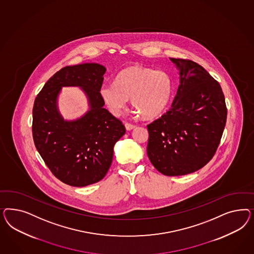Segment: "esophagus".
<instances>
[{
    "instance_id": "obj_1",
    "label": "esophagus",
    "mask_w": 254,
    "mask_h": 254,
    "mask_svg": "<svg viewBox=\"0 0 254 254\" xmlns=\"http://www.w3.org/2000/svg\"><path fill=\"white\" fill-rule=\"evenodd\" d=\"M125 127H126L127 130H131V129H133V128L136 127V125L131 123H126L125 124Z\"/></svg>"
}]
</instances>
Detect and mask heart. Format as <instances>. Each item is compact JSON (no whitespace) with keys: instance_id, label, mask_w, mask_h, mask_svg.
Returning a JSON list of instances; mask_svg holds the SVG:
<instances>
[{"instance_id":"1","label":"heart","mask_w":254,"mask_h":254,"mask_svg":"<svg viewBox=\"0 0 254 254\" xmlns=\"http://www.w3.org/2000/svg\"><path fill=\"white\" fill-rule=\"evenodd\" d=\"M172 80L164 70L132 66L118 73L116 82L101 85L100 95L111 113L119 116L128 99L145 119L161 116L172 96Z\"/></svg>"}]
</instances>
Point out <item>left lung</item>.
I'll use <instances>...</instances> for the list:
<instances>
[{"label": "left lung", "instance_id": "1", "mask_svg": "<svg viewBox=\"0 0 254 254\" xmlns=\"http://www.w3.org/2000/svg\"><path fill=\"white\" fill-rule=\"evenodd\" d=\"M180 85L169 111L147 125V154L167 176L192 173L214 156L226 124L227 108L220 84L196 62L172 59Z\"/></svg>", "mask_w": 254, "mask_h": 254}]
</instances>
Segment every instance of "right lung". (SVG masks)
<instances>
[{
	"label": "right lung",
	"instance_id": "obj_1",
	"mask_svg": "<svg viewBox=\"0 0 254 254\" xmlns=\"http://www.w3.org/2000/svg\"><path fill=\"white\" fill-rule=\"evenodd\" d=\"M106 69L97 63L64 67L38 93L32 109V138L47 168L66 185L100 182L111 167L116 141L126 133L122 121L103 108L100 95ZM83 87L92 106L81 120L65 123L55 100L62 86Z\"/></svg>",
	"mask_w": 254,
	"mask_h": 254
}]
</instances>
